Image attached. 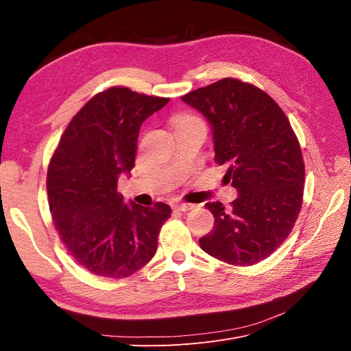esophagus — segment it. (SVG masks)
Instances as JSON below:
<instances>
[{
  "label": "esophagus",
  "instance_id": "obj_1",
  "mask_svg": "<svg viewBox=\"0 0 351 351\" xmlns=\"http://www.w3.org/2000/svg\"><path fill=\"white\" fill-rule=\"evenodd\" d=\"M173 208L177 209V210L187 212V210H192L195 208V205H192V204H183V202H176V204L173 205Z\"/></svg>",
  "mask_w": 351,
  "mask_h": 351
}]
</instances>
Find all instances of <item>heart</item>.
<instances>
[{
	"label": "heart",
	"mask_w": 351,
	"mask_h": 351,
	"mask_svg": "<svg viewBox=\"0 0 351 351\" xmlns=\"http://www.w3.org/2000/svg\"><path fill=\"white\" fill-rule=\"evenodd\" d=\"M195 120H199V119H197V117L192 115V114H180L174 119V127H178V125H182L184 123L195 121Z\"/></svg>",
	"instance_id": "b5f03b06"
}]
</instances>
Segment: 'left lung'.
<instances>
[{
  "label": "left lung",
  "mask_w": 351,
  "mask_h": 351,
  "mask_svg": "<svg viewBox=\"0 0 351 351\" xmlns=\"http://www.w3.org/2000/svg\"><path fill=\"white\" fill-rule=\"evenodd\" d=\"M214 132L215 162L237 189L230 208L209 202L214 230L202 250L236 267L268 258L291 232L300 214L304 162L299 139L280 105L252 83L226 77L183 95Z\"/></svg>",
  "instance_id": "1"
}]
</instances>
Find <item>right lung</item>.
<instances>
[{
    "instance_id": "obj_1",
    "label": "right lung",
    "mask_w": 351,
    "mask_h": 351,
    "mask_svg": "<svg viewBox=\"0 0 351 351\" xmlns=\"http://www.w3.org/2000/svg\"><path fill=\"white\" fill-rule=\"evenodd\" d=\"M169 98L124 86L95 95L73 117L47 173L49 212L66 249L82 268L127 278L156 253L171 208L123 204L119 176L134 167L142 123Z\"/></svg>"
}]
</instances>
